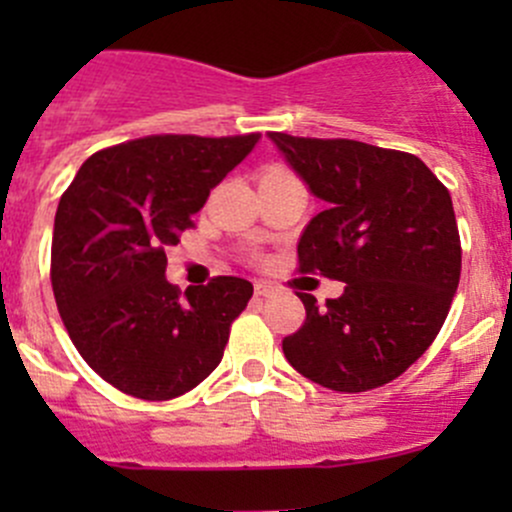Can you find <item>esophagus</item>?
Here are the masks:
<instances>
[{"instance_id":"34e87169","label":"esophagus","mask_w":512,"mask_h":512,"mask_svg":"<svg viewBox=\"0 0 512 512\" xmlns=\"http://www.w3.org/2000/svg\"><path fill=\"white\" fill-rule=\"evenodd\" d=\"M280 292L275 285H270V282H255V294L257 297H275V294Z\"/></svg>"}]
</instances>
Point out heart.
Masks as SVG:
<instances>
[{"mask_svg": "<svg viewBox=\"0 0 512 512\" xmlns=\"http://www.w3.org/2000/svg\"><path fill=\"white\" fill-rule=\"evenodd\" d=\"M285 173H289L287 168H267L265 170V175H285Z\"/></svg>", "mask_w": 512, "mask_h": 512, "instance_id": "b5f03b06", "label": "heart"}]
</instances>
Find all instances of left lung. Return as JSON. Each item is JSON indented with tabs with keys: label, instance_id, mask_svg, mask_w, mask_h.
<instances>
[{
	"label": "left lung",
	"instance_id": "left-lung-1",
	"mask_svg": "<svg viewBox=\"0 0 512 512\" xmlns=\"http://www.w3.org/2000/svg\"><path fill=\"white\" fill-rule=\"evenodd\" d=\"M327 210L297 242V272L344 282L282 339L287 361L344 394L379 389L433 344L461 280V235L446 185L421 158L349 138L270 131Z\"/></svg>",
	"mask_w": 512,
	"mask_h": 512
}]
</instances>
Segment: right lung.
I'll list each match as a JSON object with an SVG mask.
<instances>
[{
	"mask_svg": "<svg viewBox=\"0 0 512 512\" xmlns=\"http://www.w3.org/2000/svg\"><path fill=\"white\" fill-rule=\"evenodd\" d=\"M260 133H160L103 148L64 190L51 237V289L86 364L123 394L168 401L208 379L252 297L242 277L178 287L165 250Z\"/></svg>",
	"mask_w": 512,
	"mask_h": 512,
	"instance_id": "1",
	"label": "right lung"
}]
</instances>
